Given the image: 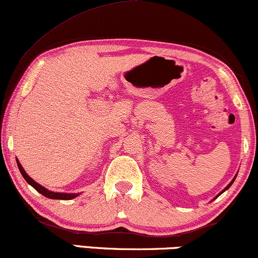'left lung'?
Returning a JSON list of instances; mask_svg holds the SVG:
<instances>
[{"mask_svg": "<svg viewBox=\"0 0 258 258\" xmlns=\"http://www.w3.org/2000/svg\"><path fill=\"white\" fill-rule=\"evenodd\" d=\"M236 177H237V174H236V176H234V178H233V179H232V180H231V183H230V184H228V185H227L226 187H225V189H224V190H222V191H221L220 194H219V195H218V196H220L222 192H225V191H226V190L228 189V187H230V186L232 185V184H233V182H234V179H236ZM218 196H217V197H218ZM217 197H215V199H217Z\"/></svg>", "mask_w": 258, "mask_h": 258, "instance_id": "8db88e82", "label": "left lung"}]
</instances>
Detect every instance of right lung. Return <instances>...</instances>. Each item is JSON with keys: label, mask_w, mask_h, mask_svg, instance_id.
Wrapping results in <instances>:
<instances>
[{"label": "right lung", "mask_w": 258, "mask_h": 258, "mask_svg": "<svg viewBox=\"0 0 258 258\" xmlns=\"http://www.w3.org/2000/svg\"><path fill=\"white\" fill-rule=\"evenodd\" d=\"M17 164H18V167L19 170H20V172L22 174V177L25 178V180L30 184L31 186H33L34 189L37 190L38 192H40L41 195L47 197V199H52V200H72V199H75V197H78L80 194H66V192H55V191H50V190H47L46 187H44L43 185H40L39 183H37L36 180H33L32 178L28 176L26 173V171L24 170V167L21 166V164L19 163V160L17 159Z\"/></svg>", "instance_id": "obj_1"}]
</instances>
